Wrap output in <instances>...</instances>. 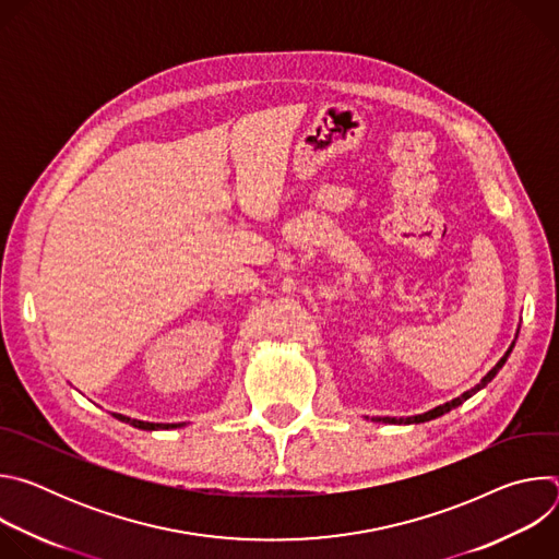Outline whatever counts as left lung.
Segmentation results:
<instances>
[{
  "instance_id": "obj_1",
  "label": "left lung",
  "mask_w": 559,
  "mask_h": 559,
  "mask_svg": "<svg viewBox=\"0 0 559 559\" xmlns=\"http://www.w3.org/2000/svg\"><path fill=\"white\" fill-rule=\"evenodd\" d=\"M515 345V343H513ZM513 345L507 349V354L498 360V365L480 380V384H475L473 389H468V391H464L462 395H457V397H453L451 403H444V405H440V407H436V409H431V412H427V414H420V416H412V418H373V423H389V425H418V423H427V420H433V418H438V416H444L447 412H451V409H455V407H460L464 401H468V397L473 395V393H477L480 389H485L493 378H496V373L504 367V362H507V358L511 356V352H513Z\"/></svg>"
}]
</instances>
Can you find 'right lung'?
<instances>
[{"mask_svg":"<svg viewBox=\"0 0 559 559\" xmlns=\"http://www.w3.org/2000/svg\"><path fill=\"white\" fill-rule=\"evenodd\" d=\"M121 423H128V425H132V427H136V429H145V431H156V429H177V427H181V425H158V423H143V420H132V418H128V416H121V414H115Z\"/></svg>","mask_w":559,"mask_h":559,"instance_id":"obj_1","label":"right lung"}]
</instances>
